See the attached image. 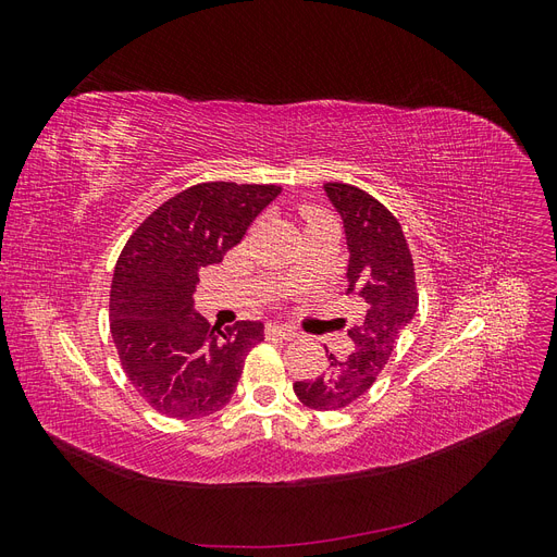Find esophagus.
<instances>
[{
	"label": "esophagus",
	"mask_w": 557,
	"mask_h": 557,
	"mask_svg": "<svg viewBox=\"0 0 557 557\" xmlns=\"http://www.w3.org/2000/svg\"><path fill=\"white\" fill-rule=\"evenodd\" d=\"M269 336H278V339H295L297 332L293 327H285V325H276V323H269L264 330Z\"/></svg>",
	"instance_id": "obj_1"
}]
</instances>
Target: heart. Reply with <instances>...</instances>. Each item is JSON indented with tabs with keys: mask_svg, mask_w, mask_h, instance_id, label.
Instances as JSON below:
<instances>
[{
	"mask_svg": "<svg viewBox=\"0 0 557 557\" xmlns=\"http://www.w3.org/2000/svg\"><path fill=\"white\" fill-rule=\"evenodd\" d=\"M305 215H307V223H309V225L315 223V221H320V218H325V213L318 211V209H307Z\"/></svg>",
	"mask_w": 557,
	"mask_h": 557,
	"instance_id": "1",
	"label": "heart"
}]
</instances>
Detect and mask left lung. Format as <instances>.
Masks as SVG:
<instances>
[{
    "label": "left lung",
    "mask_w": 557,
    "mask_h": 557,
    "mask_svg": "<svg viewBox=\"0 0 557 557\" xmlns=\"http://www.w3.org/2000/svg\"><path fill=\"white\" fill-rule=\"evenodd\" d=\"M339 211L350 250L346 295L362 307L348 330L352 352L336 358L318 379L295 381L299 401L315 411H342L369 393L391 360L399 334L418 309L413 258L397 218L376 197L348 183H325Z\"/></svg>",
    "instance_id": "obj_1"
}]
</instances>
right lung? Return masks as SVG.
I'll return each instance as SVG.
<instances>
[{"label": "right lung", "instance_id": "right-lung-1", "mask_svg": "<svg viewBox=\"0 0 557 557\" xmlns=\"http://www.w3.org/2000/svg\"><path fill=\"white\" fill-rule=\"evenodd\" d=\"M281 185L209 181L174 195L132 232L111 281L109 318L117 358L137 393L178 420L221 411L264 325L225 330L193 311L199 269L223 262Z\"/></svg>", "mask_w": 557, "mask_h": 557}]
</instances>
